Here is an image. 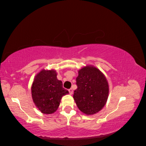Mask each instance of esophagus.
<instances>
[{"mask_svg": "<svg viewBox=\"0 0 146 146\" xmlns=\"http://www.w3.org/2000/svg\"><path fill=\"white\" fill-rule=\"evenodd\" d=\"M68 91H69V93H70V95H72V94H73V91L72 89L71 88V89H70V90H69Z\"/></svg>", "mask_w": 146, "mask_h": 146, "instance_id": "obj_1", "label": "esophagus"}]
</instances>
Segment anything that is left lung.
I'll use <instances>...</instances> for the list:
<instances>
[{"label":"left lung","mask_w":146,"mask_h":146,"mask_svg":"<svg viewBox=\"0 0 146 146\" xmlns=\"http://www.w3.org/2000/svg\"><path fill=\"white\" fill-rule=\"evenodd\" d=\"M77 89L73 98L78 108L86 115L99 112L107 102L109 84L103 73L93 66H86L78 70L76 78Z\"/></svg>","instance_id":"8db88e82"}]
</instances>
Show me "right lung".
Returning <instances> with one entry per match:
<instances>
[{
	"label": "right lung",
	"mask_w": 146,
	"mask_h": 146,
	"mask_svg": "<svg viewBox=\"0 0 146 146\" xmlns=\"http://www.w3.org/2000/svg\"><path fill=\"white\" fill-rule=\"evenodd\" d=\"M54 70H42L35 76L31 85V96L35 105L44 114H52L60 104L63 96L69 91L62 87Z\"/></svg>",
	"instance_id": "add662e5"
}]
</instances>
